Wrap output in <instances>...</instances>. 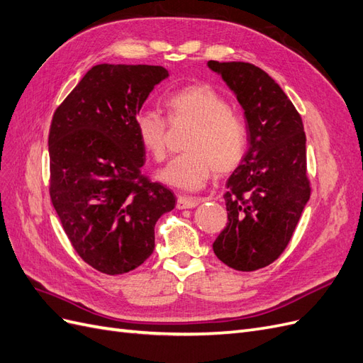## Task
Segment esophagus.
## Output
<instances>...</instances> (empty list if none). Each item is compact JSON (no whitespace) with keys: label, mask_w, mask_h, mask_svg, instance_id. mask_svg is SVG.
<instances>
[{"label":"esophagus","mask_w":363,"mask_h":363,"mask_svg":"<svg viewBox=\"0 0 363 363\" xmlns=\"http://www.w3.org/2000/svg\"><path fill=\"white\" fill-rule=\"evenodd\" d=\"M200 204L199 199H194V196H177V208L179 211H183V208H194Z\"/></svg>","instance_id":"1"}]
</instances>
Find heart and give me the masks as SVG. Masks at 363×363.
Listing matches in <instances>:
<instances>
[{"label": "heart", "instance_id": "b5f03b06", "mask_svg": "<svg viewBox=\"0 0 363 363\" xmlns=\"http://www.w3.org/2000/svg\"><path fill=\"white\" fill-rule=\"evenodd\" d=\"M171 123L194 124L184 140L183 155L174 157L157 172V179L182 191H199L216 174L235 171L242 162L245 127L223 95L211 86L194 84L164 98ZM135 130L148 155L162 160L167 151V121L155 111H140L135 116Z\"/></svg>", "mask_w": 363, "mask_h": 363}]
</instances>
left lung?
Returning a JSON list of instances; mask_svg holds the SVG:
<instances>
[{
	"instance_id": "1",
	"label": "left lung",
	"mask_w": 363,
	"mask_h": 363,
	"mask_svg": "<svg viewBox=\"0 0 363 363\" xmlns=\"http://www.w3.org/2000/svg\"><path fill=\"white\" fill-rule=\"evenodd\" d=\"M245 116L247 151L227 180L228 223L213 242L216 257L238 271L269 265L288 247L311 199L303 121L271 77L244 62H207Z\"/></svg>"
}]
</instances>
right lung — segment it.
Listing matches in <instances>:
<instances>
[{
	"mask_svg": "<svg viewBox=\"0 0 363 363\" xmlns=\"http://www.w3.org/2000/svg\"><path fill=\"white\" fill-rule=\"evenodd\" d=\"M168 71L152 65H95L52 116L50 196L79 256L116 276L155 250L157 219L175 195L142 175L145 150L135 116Z\"/></svg>",
	"mask_w": 363,
	"mask_h": 363,
	"instance_id": "obj_1",
	"label": "right lung"
}]
</instances>
